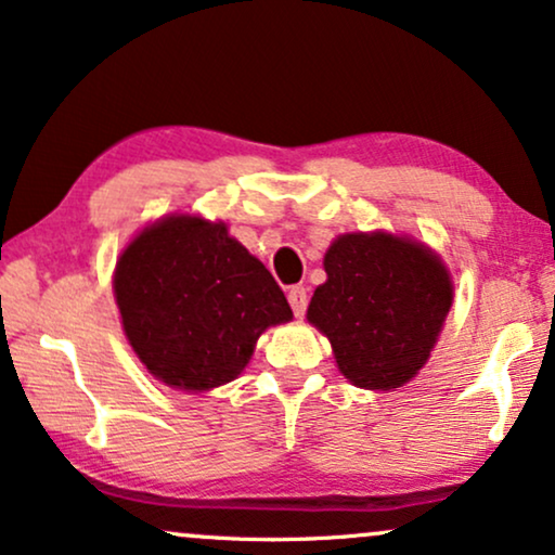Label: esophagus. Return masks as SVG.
Instances as JSON below:
<instances>
[{"label": "esophagus", "instance_id": "obj_1", "mask_svg": "<svg viewBox=\"0 0 555 555\" xmlns=\"http://www.w3.org/2000/svg\"><path fill=\"white\" fill-rule=\"evenodd\" d=\"M287 304H291L295 315H304L306 308H308V293H306V287H304V285H293L291 291H287Z\"/></svg>", "mask_w": 555, "mask_h": 555}]
</instances>
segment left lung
I'll use <instances>...</instances> for the list:
<instances>
[{"instance_id": "left-lung-1", "label": "left lung", "mask_w": 555, "mask_h": 555, "mask_svg": "<svg viewBox=\"0 0 555 555\" xmlns=\"http://www.w3.org/2000/svg\"><path fill=\"white\" fill-rule=\"evenodd\" d=\"M308 321L328 336L344 377L364 390L405 385L426 364L451 308V280L418 242L344 234L323 260Z\"/></svg>"}]
</instances>
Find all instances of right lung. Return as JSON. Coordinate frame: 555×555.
<instances>
[{
  "mask_svg": "<svg viewBox=\"0 0 555 555\" xmlns=\"http://www.w3.org/2000/svg\"><path fill=\"white\" fill-rule=\"evenodd\" d=\"M125 334L165 385L211 390L247 366L260 334L293 319L268 268L224 224L198 216L157 221L114 272Z\"/></svg>",
  "mask_w": 555,
  "mask_h": 555,
  "instance_id": "1",
  "label": "right lung"
}]
</instances>
